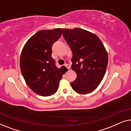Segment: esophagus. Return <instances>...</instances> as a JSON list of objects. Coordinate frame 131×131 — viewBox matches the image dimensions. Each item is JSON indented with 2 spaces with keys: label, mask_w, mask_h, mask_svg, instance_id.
I'll list each match as a JSON object with an SVG mask.
<instances>
[{
  "label": "esophagus",
  "mask_w": 131,
  "mask_h": 131,
  "mask_svg": "<svg viewBox=\"0 0 131 131\" xmlns=\"http://www.w3.org/2000/svg\"><path fill=\"white\" fill-rule=\"evenodd\" d=\"M65 66H66V67L67 68V69H70V66L69 65V64H66Z\"/></svg>",
  "instance_id": "esophagus-1"
}]
</instances>
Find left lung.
I'll use <instances>...</instances> for the list:
<instances>
[{
    "label": "left lung",
    "instance_id": "1",
    "mask_svg": "<svg viewBox=\"0 0 131 131\" xmlns=\"http://www.w3.org/2000/svg\"><path fill=\"white\" fill-rule=\"evenodd\" d=\"M65 40L72 51L71 69L77 78L71 83L79 94H89L103 80L108 64V53L95 34L82 28L62 30Z\"/></svg>",
    "mask_w": 131,
    "mask_h": 131
}]
</instances>
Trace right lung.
I'll return each instance as SVG.
<instances>
[{
    "label": "right lung",
    "mask_w": 131,
    "mask_h": 131,
    "mask_svg": "<svg viewBox=\"0 0 131 131\" xmlns=\"http://www.w3.org/2000/svg\"><path fill=\"white\" fill-rule=\"evenodd\" d=\"M61 35V28L40 30L28 39L21 52V73L30 88L39 95H52L58 90L63 67H57L52 47Z\"/></svg>",
    "instance_id": "obj_1"
}]
</instances>
